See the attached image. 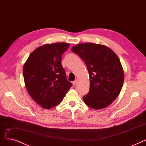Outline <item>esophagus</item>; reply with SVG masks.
Here are the masks:
<instances>
[{
    "instance_id": "1",
    "label": "esophagus",
    "mask_w": 146,
    "mask_h": 146,
    "mask_svg": "<svg viewBox=\"0 0 146 146\" xmlns=\"http://www.w3.org/2000/svg\"><path fill=\"white\" fill-rule=\"evenodd\" d=\"M77 80H74V81L72 82V84H73V86H75V84H77Z\"/></svg>"
}]
</instances>
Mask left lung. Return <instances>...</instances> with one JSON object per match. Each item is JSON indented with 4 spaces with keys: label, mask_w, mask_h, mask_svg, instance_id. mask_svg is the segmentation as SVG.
I'll return each mask as SVG.
<instances>
[{
    "label": "left lung",
    "mask_w": 146,
    "mask_h": 146,
    "mask_svg": "<svg viewBox=\"0 0 146 146\" xmlns=\"http://www.w3.org/2000/svg\"><path fill=\"white\" fill-rule=\"evenodd\" d=\"M72 52L84 60L90 77V90L83 100L94 109L109 106L119 94L124 72L119 59L106 46L92 43L74 46Z\"/></svg>",
    "instance_id": "1"
}]
</instances>
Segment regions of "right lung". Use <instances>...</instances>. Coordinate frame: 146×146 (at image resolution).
<instances>
[{
    "instance_id": "add662e5",
    "label": "right lung",
    "mask_w": 146,
    "mask_h": 146,
    "mask_svg": "<svg viewBox=\"0 0 146 146\" xmlns=\"http://www.w3.org/2000/svg\"><path fill=\"white\" fill-rule=\"evenodd\" d=\"M70 44H46L34 50L23 67L25 87L32 99L44 109L59 104L72 86L61 64L62 55Z\"/></svg>"
}]
</instances>
